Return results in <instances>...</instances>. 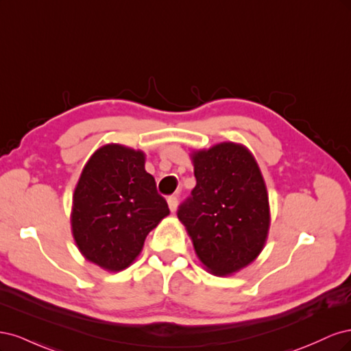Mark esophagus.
<instances>
[{
	"label": "esophagus",
	"instance_id": "1",
	"mask_svg": "<svg viewBox=\"0 0 351 351\" xmlns=\"http://www.w3.org/2000/svg\"><path fill=\"white\" fill-rule=\"evenodd\" d=\"M167 202H168L169 210H171V212H176V210H177V206H178V200H177V197H176V196H169V197L167 199Z\"/></svg>",
	"mask_w": 351,
	"mask_h": 351
}]
</instances>
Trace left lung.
Returning a JSON list of instances; mask_svg holds the SVG:
<instances>
[{"instance_id":"obj_1","label":"left lung","mask_w":351,"mask_h":351,"mask_svg":"<svg viewBox=\"0 0 351 351\" xmlns=\"http://www.w3.org/2000/svg\"><path fill=\"white\" fill-rule=\"evenodd\" d=\"M196 186L177 217L199 261L217 277L246 268L265 247L271 226L267 186L246 146L222 142L190 154Z\"/></svg>"}]
</instances>
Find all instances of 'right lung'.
I'll return each instance as SVG.
<instances>
[{"label":"right lung","mask_w":351,"mask_h":351,"mask_svg":"<svg viewBox=\"0 0 351 351\" xmlns=\"http://www.w3.org/2000/svg\"><path fill=\"white\" fill-rule=\"evenodd\" d=\"M169 214L145 169V152L119 143L95 151L73 193L71 232L84 259L108 272L129 268Z\"/></svg>","instance_id":"1"}]
</instances>
